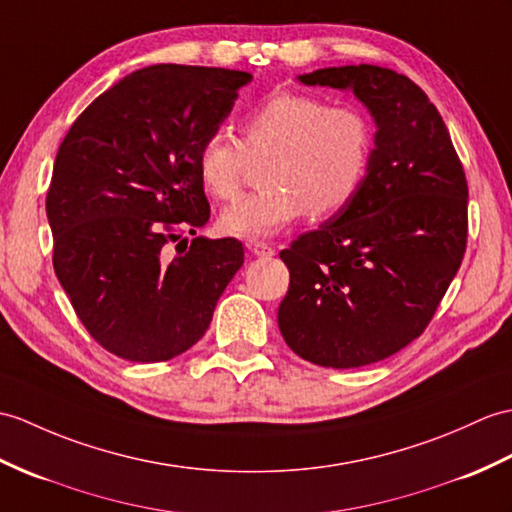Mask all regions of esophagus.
<instances>
[{"label":"esophagus","instance_id":"esophagus-1","mask_svg":"<svg viewBox=\"0 0 512 512\" xmlns=\"http://www.w3.org/2000/svg\"><path fill=\"white\" fill-rule=\"evenodd\" d=\"M246 248H248V251H251L253 255H257V257H272V255H275V248H272V246L266 244V242L248 240V242H246Z\"/></svg>","mask_w":512,"mask_h":512}]
</instances>
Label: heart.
<instances>
[{"label":"heart","instance_id":"obj_1","mask_svg":"<svg viewBox=\"0 0 512 512\" xmlns=\"http://www.w3.org/2000/svg\"><path fill=\"white\" fill-rule=\"evenodd\" d=\"M373 128L349 104H329L301 91H281L248 113L242 139L216 128L202 139L196 172L220 202L240 194L251 161L270 159L259 194L222 213V229L246 240L270 237L301 216L329 218L360 192L371 163Z\"/></svg>","mask_w":512,"mask_h":512}]
</instances>
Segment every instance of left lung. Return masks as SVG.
I'll list each match as a JSON object with an SVG mask.
<instances>
[{"instance_id":"obj_1","label":"left lung","mask_w":512,"mask_h":512,"mask_svg":"<svg viewBox=\"0 0 512 512\" xmlns=\"http://www.w3.org/2000/svg\"><path fill=\"white\" fill-rule=\"evenodd\" d=\"M303 85L353 91L375 120L360 192L279 253V329L303 360L358 368L419 338L467 248V178L423 89L377 65L316 69Z\"/></svg>"}]
</instances>
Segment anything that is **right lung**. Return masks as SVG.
<instances>
[{
	"label": "right lung",
	"instance_id": "obj_1",
	"mask_svg": "<svg viewBox=\"0 0 512 512\" xmlns=\"http://www.w3.org/2000/svg\"><path fill=\"white\" fill-rule=\"evenodd\" d=\"M251 80L222 67H144L98 95L58 148L45 200L54 270L80 323L117 358L165 362L194 347L244 264L235 237L197 235L189 247L180 237L209 220L202 139Z\"/></svg>",
	"mask_w": 512,
	"mask_h": 512
}]
</instances>
